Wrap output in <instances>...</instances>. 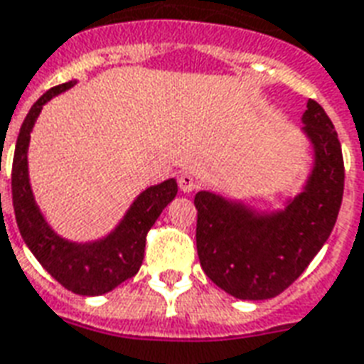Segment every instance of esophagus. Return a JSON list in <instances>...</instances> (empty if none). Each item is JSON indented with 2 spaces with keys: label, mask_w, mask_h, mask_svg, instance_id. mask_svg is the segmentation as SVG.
Segmentation results:
<instances>
[{
  "label": "esophagus",
  "mask_w": 364,
  "mask_h": 364,
  "mask_svg": "<svg viewBox=\"0 0 364 364\" xmlns=\"http://www.w3.org/2000/svg\"><path fill=\"white\" fill-rule=\"evenodd\" d=\"M179 188H181L183 193H193L194 188H196V179L191 173H181L179 176Z\"/></svg>",
  "instance_id": "obj_1"
}]
</instances>
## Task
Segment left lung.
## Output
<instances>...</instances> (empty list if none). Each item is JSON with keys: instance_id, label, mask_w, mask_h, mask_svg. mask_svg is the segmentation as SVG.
<instances>
[{"instance_id": "1", "label": "left lung", "mask_w": 364, "mask_h": 364, "mask_svg": "<svg viewBox=\"0 0 364 364\" xmlns=\"http://www.w3.org/2000/svg\"><path fill=\"white\" fill-rule=\"evenodd\" d=\"M301 120L315 146V170L284 212L254 215L242 204L208 191L194 196L202 269L213 284L238 299H269L284 292L336 225L346 179L342 145L317 101L309 99Z\"/></svg>"}]
</instances>
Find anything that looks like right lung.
I'll list each match as a JSON object with an SVG mask.
<instances>
[{
    "instance_id": "add662e5",
    "label": "right lung",
    "mask_w": 364,
    "mask_h": 364,
    "mask_svg": "<svg viewBox=\"0 0 364 364\" xmlns=\"http://www.w3.org/2000/svg\"><path fill=\"white\" fill-rule=\"evenodd\" d=\"M72 85L74 82H66L46 91L22 122L11 170L13 208L24 242L47 273L70 292L99 296L137 274L145 256L146 232L151 231L164 208L176 198L177 183L176 179H168L139 194L118 229L101 242L72 244L57 237L41 218L30 191L26 151L30 132L41 107Z\"/></svg>"
}]
</instances>
